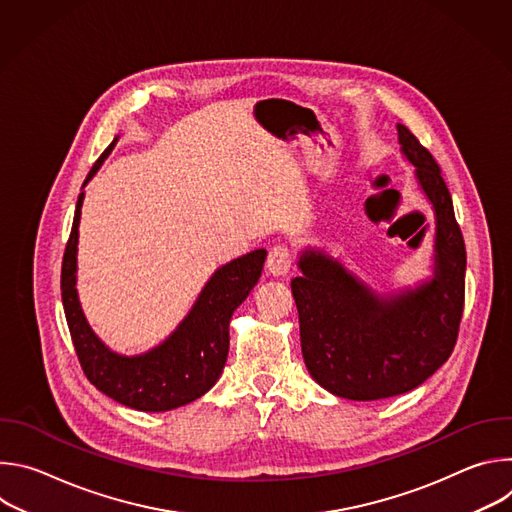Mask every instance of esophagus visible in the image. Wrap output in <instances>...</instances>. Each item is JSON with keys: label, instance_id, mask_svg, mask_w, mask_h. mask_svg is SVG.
<instances>
[{"label": "esophagus", "instance_id": "1", "mask_svg": "<svg viewBox=\"0 0 512 512\" xmlns=\"http://www.w3.org/2000/svg\"><path fill=\"white\" fill-rule=\"evenodd\" d=\"M267 271L273 275V277H283L289 267H291V251L285 243H277L269 249V255H267Z\"/></svg>", "mask_w": 512, "mask_h": 512}]
</instances>
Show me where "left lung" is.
Wrapping results in <instances>:
<instances>
[{"instance_id": "1", "label": "left lung", "mask_w": 512, "mask_h": 512, "mask_svg": "<svg viewBox=\"0 0 512 512\" xmlns=\"http://www.w3.org/2000/svg\"><path fill=\"white\" fill-rule=\"evenodd\" d=\"M401 154L435 214L433 275L415 287L379 294L322 249L300 253L291 279L304 362L336 397L377 401L407 393L450 358L464 312L466 247L440 166L397 123Z\"/></svg>"}]
</instances>
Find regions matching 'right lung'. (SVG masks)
Returning <instances> with one entry per match:
<instances>
[{"instance_id": "1", "label": "right lung", "mask_w": 512, "mask_h": 512, "mask_svg": "<svg viewBox=\"0 0 512 512\" xmlns=\"http://www.w3.org/2000/svg\"><path fill=\"white\" fill-rule=\"evenodd\" d=\"M117 139L95 162L83 188L113 152ZM83 200L85 192L79 194L64 249L60 289L66 324L87 379L107 397L137 411H170L196 401L212 389L225 369L233 312L259 281L267 251L255 249L218 267L202 287L192 310L162 344L148 352L125 356L113 352L93 332L79 302L77 251Z\"/></svg>"}]
</instances>
